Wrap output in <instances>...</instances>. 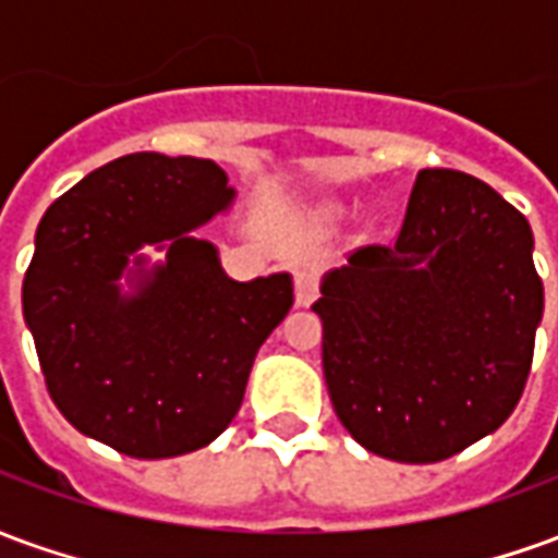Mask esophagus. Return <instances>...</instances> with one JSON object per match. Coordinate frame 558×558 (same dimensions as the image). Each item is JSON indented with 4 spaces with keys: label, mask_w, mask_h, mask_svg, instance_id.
<instances>
[{
    "label": "esophagus",
    "mask_w": 558,
    "mask_h": 558,
    "mask_svg": "<svg viewBox=\"0 0 558 558\" xmlns=\"http://www.w3.org/2000/svg\"><path fill=\"white\" fill-rule=\"evenodd\" d=\"M316 271L311 266L295 268V304L299 307H307V304H314L316 299Z\"/></svg>",
    "instance_id": "esophagus-1"
}]
</instances>
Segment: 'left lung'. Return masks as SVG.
Segmentation results:
<instances>
[{"label": "left lung", "mask_w": 558, "mask_h": 558, "mask_svg": "<svg viewBox=\"0 0 558 558\" xmlns=\"http://www.w3.org/2000/svg\"><path fill=\"white\" fill-rule=\"evenodd\" d=\"M529 220L475 175L421 170L395 244L323 278L328 398L352 439L436 463L502 427L544 314Z\"/></svg>", "instance_id": "8db88e82"}]
</instances>
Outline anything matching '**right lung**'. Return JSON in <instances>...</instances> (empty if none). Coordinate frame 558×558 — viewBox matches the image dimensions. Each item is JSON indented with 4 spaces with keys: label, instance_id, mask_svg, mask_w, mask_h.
<instances>
[{
    "label": "right lung",
    "instance_id": "right-lung-1",
    "mask_svg": "<svg viewBox=\"0 0 558 558\" xmlns=\"http://www.w3.org/2000/svg\"><path fill=\"white\" fill-rule=\"evenodd\" d=\"M232 196L215 160L137 151L89 172L38 223L23 316L44 383L80 433L119 454L160 460L218 439L290 314L287 271L239 283L191 235ZM143 243L167 246L168 263L146 269Z\"/></svg>",
    "mask_w": 558,
    "mask_h": 558
}]
</instances>
